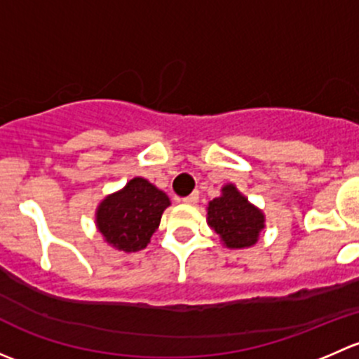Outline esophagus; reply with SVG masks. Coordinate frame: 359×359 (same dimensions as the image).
I'll list each match as a JSON object with an SVG mask.
<instances>
[{
	"label": "esophagus",
	"mask_w": 359,
	"mask_h": 359,
	"mask_svg": "<svg viewBox=\"0 0 359 359\" xmlns=\"http://www.w3.org/2000/svg\"><path fill=\"white\" fill-rule=\"evenodd\" d=\"M198 200H200V194H198V193H193V194H191V196L184 198L182 203H186V205H196Z\"/></svg>",
	"instance_id": "34e87169"
}]
</instances>
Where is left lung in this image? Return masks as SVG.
<instances>
[{
	"instance_id": "8db88e82",
	"label": "left lung",
	"mask_w": 359,
	"mask_h": 359,
	"mask_svg": "<svg viewBox=\"0 0 359 359\" xmlns=\"http://www.w3.org/2000/svg\"><path fill=\"white\" fill-rule=\"evenodd\" d=\"M206 219L227 248H248L255 245L266 222L264 213L233 184L224 186L222 194L208 203Z\"/></svg>"
}]
</instances>
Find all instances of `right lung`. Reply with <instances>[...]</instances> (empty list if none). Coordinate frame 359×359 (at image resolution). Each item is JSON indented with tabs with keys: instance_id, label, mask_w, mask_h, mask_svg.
I'll list each match as a JSON object with an SVG mask.
<instances>
[{
	"instance_id": "obj_1",
	"label": "right lung",
	"mask_w": 359,
	"mask_h": 359,
	"mask_svg": "<svg viewBox=\"0 0 359 359\" xmlns=\"http://www.w3.org/2000/svg\"><path fill=\"white\" fill-rule=\"evenodd\" d=\"M166 206L170 200L163 191L135 177L121 191L102 200L95 213L97 227L114 248L139 252L147 247Z\"/></svg>"
}]
</instances>
